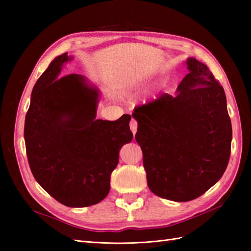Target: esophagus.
I'll use <instances>...</instances> for the list:
<instances>
[{"instance_id": "obj_1", "label": "esophagus", "mask_w": 251, "mask_h": 251, "mask_svg": "<svg viewBox=\"0 0 251 251\" xmlns=\"http://www.w3.org/2000/svg\"><path fill=\"white\" fill-rule=\"evenodd\" d=\"M130 127H131V131H132V133L135 135V134H136V132H137V127H138V123H137V120L132 119V120H131V123H130Z\"/></svg>"}]
</instances>
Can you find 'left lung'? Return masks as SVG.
Masks as SVG:
<instances>
[{
	"instance_id": "8db88e82",
	"label": "left lung",
	"mask_w": 251,
	"mask_h": 251,
	"mask_svg": "<svg viewBox=\"0 0 251 251\" xmlns=\"http://www.w3.org/2000/svg\"><path fill=\"white\" fill-rule=\"evenodd\" d=\"M187 68L176 95L164 93L132 114L149 188L177 202L198 198L217 183L232 138L223 87L196 58L187 59Z\"/></svg>"
}]
</instances>
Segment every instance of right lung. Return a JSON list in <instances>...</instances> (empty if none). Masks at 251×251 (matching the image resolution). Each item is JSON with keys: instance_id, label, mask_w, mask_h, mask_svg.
Segmentation results:
<instances>
[{"instance_id": "right-lung-1", "label": "right lung", "mask_w": 251, "mask_h": 251, "mask_svg": "<svg viewBox=\"0 0 251 251\" xmlns=\"http://www.w3.org/2000/svg\"><path fill=\"white\" fill-rule=\"evenodd\" d=\"M71 59L57 56L37 79L25 117L24 137L30 170L39 184L69 207H87L110 192L119 151L131 142V115L96 119L98 91L78 74L58 77Z\"/></svg>"}]
</instances>
